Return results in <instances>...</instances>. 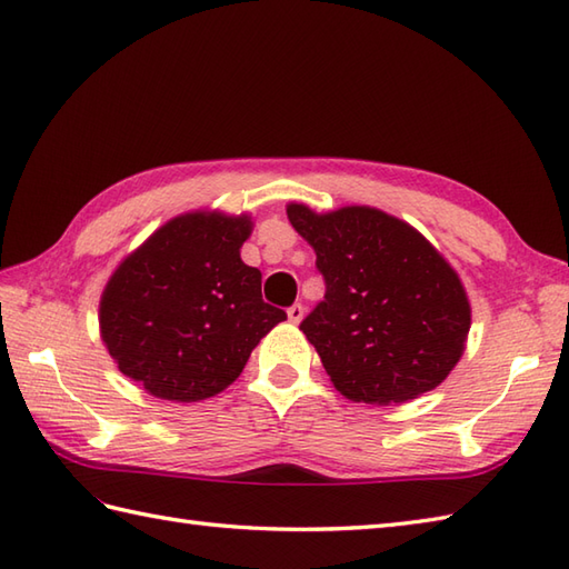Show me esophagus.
<instances>
[{
  "label": "esophagus",
  "instance_id": "esophagus-1",
  "mask_svg": "<svg viewBox=\"0 0 569 569\" xmlns=\"http://www.w3.org/2000/svg\"><path fill=\"white\" fill-rule=\"evenodd\" d=\"M302 317H306V308H302L300 302H296V306H290V308H288V320L293 322V325H300Z\"/></svg>",
  "mask_w": 569,
  "mask_h": 569
}]
</instances>
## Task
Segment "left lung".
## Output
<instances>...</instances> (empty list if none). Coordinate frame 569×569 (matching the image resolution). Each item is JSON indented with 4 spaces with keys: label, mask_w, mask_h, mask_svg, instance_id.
<instances>
[{
    "label": "left lung",
    "mask_w": 569,
    "mask_h": 569,
    "mask_svg": "<svg viewBox=\"0 0 569 569\" xmlns=\"http://www.w3.org/2000/svg\"><path fill=\"white\" fill-rule=\"evenodd\" d=\"M286 213L325 276V300L300 329L332 386L366 405H398L441 386L466 351L472 310L439 249L371 206L315 213L288 203Z\"/></svg>",
    "instance_id": "obj_1"
}]
</instances>
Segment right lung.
Segmentation results:
<instances>
[{
  "instance_id": "1",
  "label": "right lung",
  "mask_w": 569,
  "mask_h": 569,
  "mask_svg": "<svg viewBox=\"0 0 569 569\" xmlns=\"http://www.w3.org/2000/svg\"><path fill=\"white\" fill-rule=\"evenodd\" d=\"M247 213L193 210L164 222L106 283L99 332L113 363L152 398L198 402L237 380L286 312L240 257Z\"/></svg>"
}]
</instances>
